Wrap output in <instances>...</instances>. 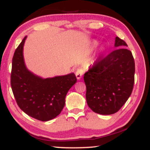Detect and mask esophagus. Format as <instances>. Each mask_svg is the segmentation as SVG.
<instances>
[{
  "mask_svg": "<svg viewBox=\"0 0 150 150\" xmlns=\"http://www.w3.org/2000/svg\"><path fill=\"white\" fill-rule=\"evenodd\" d=\"M75 75H76V77L77 79H80L82 77L83 75V70L81 69V68H79V69H77L76 73H75Z\"/></svg>",
  "mask_w": 150,
  "mask_h": 150,
  "instance_id": "1",
  "label": "esophagus"
}]
</instances>
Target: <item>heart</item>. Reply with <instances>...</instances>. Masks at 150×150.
Returning <instances> with one entry per match:
<instances>
[{
    "instance_id": "1",
    "label": "heart",
    "mask_w": 150,
    "mask_h": 150,
    "mask_svg": "<svg viewBox=\"0 0 150 150\" xmlns=\"http://www.w3.org/2000/svg\"><path fill=\"white\" fill-rule=\"evenodd\" d=\"M97 44H98L97 42H93V45H95V46H96V45H97ZM105 51V49L104 48H102V52H104Z\"/></svg>"
}]
</instances>
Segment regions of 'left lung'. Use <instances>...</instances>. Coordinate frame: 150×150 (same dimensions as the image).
<instances>
[{
	"label": "left lung",
	"mask_w": 150,
	"mask_h": 150,
	"mask_svg": "<svg viewBox=\"0 0 150 150\" xmlns=\"http://www.w3.org/2000/svg\"><path fill=\"white\" fill-rule=\"evenodd\" d=\"M127 43L115 38V50L99 58L84 73L88 106L102 115L116 113L129 98L134 84L135 63Z\"/></svg>",
	"instance_id": "1"
}]
</instances>
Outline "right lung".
<instances>
[{"label":"right lung","instance_id":"right-lung-1","mask_svg":"<svg viewBox=\"0 0 150 150\" xmlns=\"http://www.w3.org/2000/svg\"><path fill=\"white\" fill-rule=\"evenodd\" d=\"M25 37L12 59L11 86L20 109L30 116L48 121L57 116L65 105L69 89L77 82L74 73L43 79L28 71L24 62Z\"/></svg>","mask_w":150,"mask_h":150}]
</instances>
